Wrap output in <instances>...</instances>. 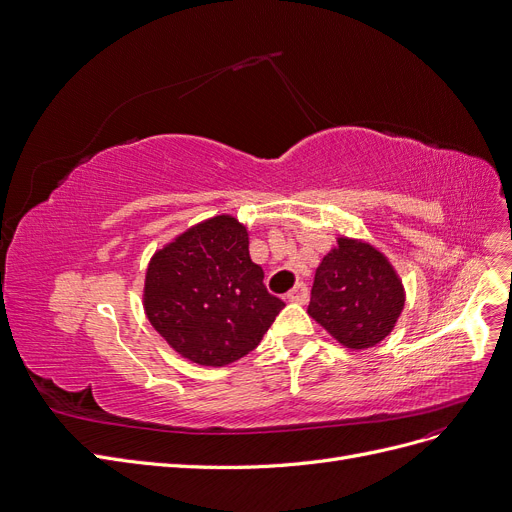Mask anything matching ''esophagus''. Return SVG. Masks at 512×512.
Wrapping results in <instances>:
<instances>
[{
	"label": "esophagus",
	"mask_w": 512,
	"mask_h": 512,
	"mask_svg": "<svg viewBox=\"0 0 512 512\" xmlns=\"http://www.w3.org/2000/svg\"><path fill=\"white\" fill-rule=\"evenodd\" d=\"M287 301H293V304H306L308 301V287L304 282H299V285L287 293Z\"/></svg>",
	"instance_id": "obj_1"
}]
</instances>
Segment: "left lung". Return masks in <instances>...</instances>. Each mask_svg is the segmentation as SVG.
<instances>
[{
	"label": "left lung",
	"mask_w": 512,
	"mask_h": 512,
	"mask_svg": "<svg viewBox=\"0 0 512 512\" xmlns=\"http://www.w3.org/2000/svg\"><path fill=\"white\" fill-rule=\"evenodd\" d=\"M405 306L399 276L371 244L339 238L314 276L308 314L339 344L371 348L394 329Z\"/></svg>",
	"instance_id": "obj_1"
}]
</instances>
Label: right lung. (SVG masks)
I'll return each instance as SVG.
<instances>
[{"label":"right lung","mask_w":512,"mask_h":512,"mask_svg":"<svg viewBox=\"0 0 512 512\" xmlns=\"http://www.w3.org/2000/svg\"><path fill=\"white\" fill-rule=\"evenodd\" d=\"M282 308L285 301L263 285L249 234L234 217L192 227L147 268L149 323L198 365L223 367L255 350Z\"/></svg>","instance_id":"add662e5"}]
</instances>
